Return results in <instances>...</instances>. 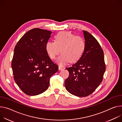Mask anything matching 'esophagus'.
Returning a JSON list of instances; mask_svg holds the SVG:
<instances>
[{
  "instance_id": "1",
  "label": "esophagus",
  "mask_w": 122,
  "mask_h": 122,
  "mask_svg": "<svg viewBox=\"0 0 122 122\" xmlns=\"http://www.w3.org/2000/svg\"><path fill=\"white\" fill-rule=\"evenodd\" d=\"M58 69H59V70H62L63 69V68L62 67H60V66H59V67H58Z\"/></svg>"
}]
</instances>
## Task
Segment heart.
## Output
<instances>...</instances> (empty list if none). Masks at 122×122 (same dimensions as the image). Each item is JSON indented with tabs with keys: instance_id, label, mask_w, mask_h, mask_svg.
<instances>
[{
	"instance_id": "obj_1",
	"label": "heart",
	"mask_w": 122,
	"mask_h": 122,
	"mask_svg": "<svg viewBox=\"0 0 122 122\" xmlns=\"http://www.w3.org/2000/svg\"><path fill=\"white\" fill-rule=\"evenodd\" d=\"M54 38L55 41H48L45 45L46 52L51 59L56 58L60 50L61 54L56 62L61 66L69 62L75 63L81 58L86 47L83 38L70 31H63L56 34Z\"/></svg>"
}]
</instances>
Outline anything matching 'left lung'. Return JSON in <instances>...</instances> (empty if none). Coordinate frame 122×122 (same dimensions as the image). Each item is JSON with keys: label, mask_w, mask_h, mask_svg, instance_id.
Instances as JSON below:
<instances>
[{"label": "left lung", "mask_w": 122, "mask_h": 122, "mask_svg": "<svg viewBox=\"0 0 122 122\" xmlns=\"http://www.w3.org/2000/svg\"><path fill=\"white\" fill-rule=\"evenodd\" d=\"M86 47L81 58L66 69L69 76L66 88L71 94L86 97L92 94L102 82L106 71L103 51L95 37L83 30Z\"/></svg>", "instance_id": "obj_1"}]
</instances>
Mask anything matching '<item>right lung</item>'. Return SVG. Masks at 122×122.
<instances>
[{"mask_svg":"<svg viewBox=\"0 0 122 122\" xmlns=\"http://www.w3.org/2000/svg\"><path fill=\"white\" fill-rule=\"evenodd\" d=\"M51 33L33 29L20 39L15 48L12 62L14 80L27 95L35 96L46 91L51 77L58 70L45 49Z\"/></svg>","mask_w":122,"mask_h":122,"instance_id":"obj_1","label":"right lung"}]
</instances>
